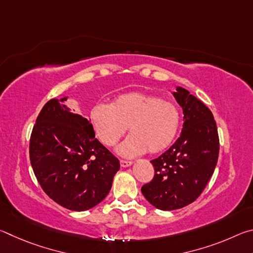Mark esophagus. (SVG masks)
Returning a JSON list of instances; mask_svg holds the SVG:
<instances>
[{
	"label": "esophagus",
	"instance_id": "1",
	"mask_svg": "<svg viewBox=\"0 0 253 253\" xmlns=\"http://www.w3.org/2000/svg\"><path fill=\"white\" fill-rule=\"evenodd\" d=\"M132 164L131 161H125V160H121V166L122 168H128Z\"/></svg>",
	"mask_w": 253,
	"mask_h": 253
}]
</instances>
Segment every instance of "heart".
I'll list each match as a JSON object with an SVG mask.
<instances>
[{
    "label": "heart",
    "mask_w": 253,
    "mask_h": 253,
    "mask_svg": "<svg viewBox=\"0 0 253 253\" xmlns=\"http://www.w3.org/2000/svg\"><path fill=\"white\" fill-rule=\"evenodd\" d=\"M90 121L98 139L108 147L115 146L129 127L131 135L118 147V153L134 157L169 148L177 136L181 114L172 101L131 91L118 96L110 106H93Z\"/></svg>",
    "instance_id": "1"
}]
</instances>
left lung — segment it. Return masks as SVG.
Instances as JSON below:
<instances>
[{
  "label": "left lung",
  "instance_id": "obj_1",
  "mask_svg": "<svg viewBox=\"0 0 253 253\" xmlns=\"http://www.w3.org/2000/svg\"><path fill=\"white\" fill-rule=\"evenodd\" d=\"M173 95L183 108L182 132L168 151L151 161L155 175L142 187L145 199L163 211L184 208L199 198L214 172L220 149L211 110L186 89L177 87Z\"/></svg>",
  "mask_w": 253,
  "mask_h": 253
}]
</instances>
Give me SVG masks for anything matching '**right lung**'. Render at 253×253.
I'll use <instances>...</instances> for the list:
<instances>
[{
	"label": "right lung",
	"mask_w": 253,
	"mask_h": 253,
	"mask_svg": "<svg viewBox=\"0 0 253 253\" xmlns=\"http://www.w3.org/2000/svg\"><path fill=\"white\" fill-rule=\"evenodd\" d=\"M51 99L41 109L30 137V161L38 182L55 203L85 211L109 193L121 168L95 137L92 124Z\"/></svg>",
	"instance_id": "1"
}]
</instances>
